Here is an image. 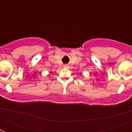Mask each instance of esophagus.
Returning <instances> with one entry per match:
<instances>
[{
	"label": "esophagus",
	"instance_id": "1",
	"mask_svg": "<svg viewBox=\"0 0 132 132\" xmlns=\"http://www.w3.org/2000/svg\"><path fill=\"white\" fill-rule=\"evenodd\" d=\"M64 68H69V66L68 65H64Z\"/></svg>",
	"mask_w": 132,
	"mask_h": 132
}]
</instances>
